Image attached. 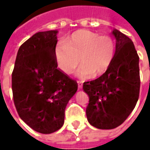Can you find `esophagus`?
<instances>
[{"mask_svg": "<svg viewBox=\"0 0 150 150\" xmlns=\"http://www.w3.org/2000/svg\"><path fill=\"white\" fill-rule=\"evenodd\" d=\"M77 83H78V89H82L83 87V82L81 81H77Z\"/></svg>", "mask_w": 150, "mask_h": 150, "instance_id": "34e87169", "label": "esophagus"}]
</instances>
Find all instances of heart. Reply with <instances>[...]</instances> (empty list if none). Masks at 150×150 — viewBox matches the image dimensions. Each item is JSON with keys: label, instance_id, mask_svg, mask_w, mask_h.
Here are the masks:
<instances>
[{"label": "heart", "instance_id": "1", "mask_svg": "<svg viewBox=\"0 0 150 150\" xmlns=\"http://www.w3.org/2000/svg\"><path fill=\"white\" fill-rule=\"evenodd\" d=\"M115 54V42L109 35H99L88 30H80L67 40L65 45L56 48L59 67L66 74H72L80 64L81 77H97L108 69Z\"/></svg>", "mask_w": 150, "mask_h": 150}]
</instances>
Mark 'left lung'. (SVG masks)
<instances>
[{
	"instance_id": "left-lung-1",
	"label": "left lung",
	"mask_w": 150,
	"mask_h": 150,
	"mask_svg": "<svg viewBox=\"0 0 150 150\" xmlns=\"http://www.w3.org/2000/svg\"><path fill=\"white\" fill-rule=\"evenodd\" d=\"M112 34L116 47L111 64L100 77L83 85L89 96L87 120L100 129H112L122 124L135 108L139 96V57L135 45L118 30L114 29Z\"/></svg>"
}]
</instances>
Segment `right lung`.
Returning <instances> with one entry per match:
<instances>
[{
  "instance_id": "1",
  "label": "right lung",
  "mask_w": 150,
  "mask_h": 150,
  "mask_svg": "<svg viewBox=\"0 0 150 150\" xmlns=\"http://www.w3.org/2000/svg\"><path fill=\"white\" fill-rule=\"evenodd\" d=\"M57 30L39 32L20 46L12 72L14 103L20 118L43 134L64 123L65 108L77 83L57 68Z\"/></svg>"
}]
</instances>
